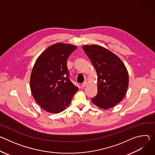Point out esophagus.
I'll return each instance as SVG.
<instances>
[{"label":"esophagus","mask_w":155,"mask_h":155,"mask_svg":"<svg viewBox=\"0 0 155 155\" xmlns=\"http://www.w3.org/2000/svg\"><path fill=\"white\" fill-rule=\"evenodd\" d=\"M87 82H83V83L81 84V86H82L83 87H84L86 86H87Z\"/></svg>","instance_id":"34e87169"}]
</instances>
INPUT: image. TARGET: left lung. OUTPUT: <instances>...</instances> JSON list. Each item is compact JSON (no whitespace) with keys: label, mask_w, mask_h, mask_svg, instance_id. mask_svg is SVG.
Listing matches in <instances>:
<instances>
[{"label":"left lung","mask_w":155,"mask_h":155,"mask_svg":"<svg viewBox=\"0 0 155 155\" xmlns=\"http://www.w3.org/2000/svg\"><path fill=\"white\" fill-rule=\"evenodd\" d=\"M83 50L96 69L97 94L92 102L102 109L114 107L125 96L129 85L127 70L121 59L97 45H84Z\"/></svg>","instance_id":"left-lung-1"}]
</instances>
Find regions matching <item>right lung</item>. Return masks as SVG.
Returning a JSON list of instances; mask_svg holds the SVG:
<instances>
[{"label":"right lung","instance_id":"1","mask_svg":"<svg viewBox=\"0 0 155 155\" xmlns=\"http://www.w3.org/2000/svg\"><path fill=\"white\" fill-rule=\"evenodd\" d=\"M77 48L71 44H53L34 64L30 77L31 91L35 102L47 112L64 111L78 90L69 78L67 67L68 58Z\"/></svg>","mask_w":155,"mask_h":155}]
</instances>
